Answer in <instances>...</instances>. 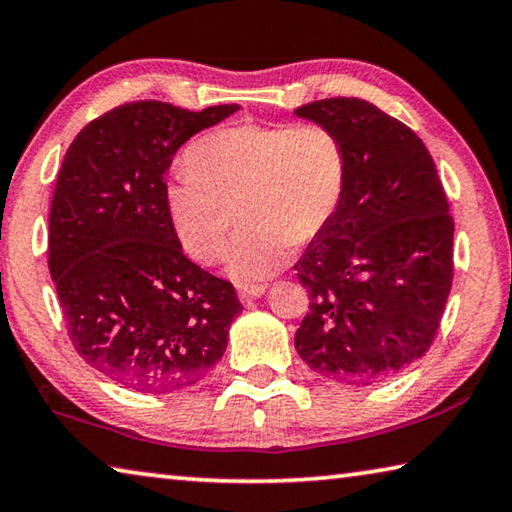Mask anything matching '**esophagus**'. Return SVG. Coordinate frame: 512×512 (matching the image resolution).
Returning <instances> with one entry per match:
<instances>
[{
    "label": "esophagus",
    "mask_w": 512,
    "mask_h": 512,
    "mask_svg": "<svg viewBox=\"0 0 512 512\" xmlns=\"http://www.w3.org/2000/svg\"><path fill=\"white\" fill-rule=\"evenodd\" d=\"M266 293V284H253V287H239V300L244 305H250V302L262 298Z\"/></svg>",
    "instance_id": "34e87169"
}]
</instances>
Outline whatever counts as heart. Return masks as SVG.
<instances>
[{"label":"heart","instance_id":"heart-1","mask_svg":"<svg viewBox=\"0 0 512 512\" xmlns=\"http://www.w3.org/2000/svg\"><path fill=\"white\" fill-rule=\"evenodd\" d=\"M189 171L164 187V207L183 248L214 264L235 223L225 271L239 284L262 282L289 262L293 244L323 232L343 201L345 151L323 124H237L196 140Z\"/></svg>","mask_w":512,"mask_h":512}]
</instances>
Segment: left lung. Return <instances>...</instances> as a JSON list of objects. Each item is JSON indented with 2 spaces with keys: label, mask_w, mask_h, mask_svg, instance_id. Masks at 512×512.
Segmentation results:
<instances>
[{
  "label": "left lung",
  "mask_w": 512,
  "mask_h": 512,
  "mask_svg": "<svg viewBox=\"0 0 512 512\" xmlns=\"http://www.w3.org/2000/svg\"><path fill=\"white\" fill-rule=\"evenodd\" d=\"M296 117L339 135L345 192L296 262L309 314L296 332L307 366L341 384H375L418 361L452 289L454 221L427 146L370 101L334 97Z\"/></svg>",
  "instance_id": "1"
}]
</instances>
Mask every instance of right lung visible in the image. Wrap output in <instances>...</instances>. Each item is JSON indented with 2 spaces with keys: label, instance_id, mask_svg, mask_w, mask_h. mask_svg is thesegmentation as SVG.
<instances>
[{
  "label": "right lung",
  "instance_id": "right-lung-1",
  "mask_svg": "<svg viewBox=\"0 0 512 512\" xmlns=\"http://www.w3.org/2000/svg\"><path fill=\"white\" fill-rule=\"evenodd\" d=\"M237 110L124 103L76 135L58 171L49 273L69 339L92 368L137 393L198 384L241 311L230 282L183 255L164 207L176 151Z\"/></svg>",
  "mask_w": 512,
  "mask_h": 512
}]
</instances>
